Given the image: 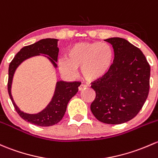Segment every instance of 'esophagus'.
Here are the masks:
<instances>
[{
  "label": "esophagus",
  "mask_w": 158,
  "mask_h": 158,
  "mask_svg": "<svg viewBox=\"0 0 158 158\" xmlns=\"http://www.w3.org/2000/svg\"><path fill=\"white\" fill-rule=\"evenodd\" d=\"M85 86L84 85H79V88H78V90L79 91V92H80V91H82L83 90V89H85Z\"/></svg>",
  "instance_id": "esophagus-1"
}]
</instances>
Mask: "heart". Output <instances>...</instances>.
<instances>
[{"label": "heart", "mask_w": 158, "mask_h": 158, "mask_svg": "<svg viewBox=\"0 0 158 158\" xmlns=\"http://www.w3.org/2000/svg\"><path fill=\"white\" fill-rule=\"evenodd\" d=\"M65 58L66 60L59 63L61 73L71 77L80 68L83 80L93 83L110 72L115 60V51L109 43L82 41L71 45Z\"/></svg>", "instance_id": "1"}]
</instances>
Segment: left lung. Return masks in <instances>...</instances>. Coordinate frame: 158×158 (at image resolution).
I'll return each instance as SVG.
<instances>
[{"label":"left lung","instance_id":"left-lung-1","mask_svg":"<svg viewBox=\"0 0 158 158\" xmlns=\"http://www.w3.org/2000/svg\"><path fill=\"white\" fill-rule=\"evenodd\" d=\"M112 44L115 60L110 72L92 84L96 93L91 104L95 118L121 124L135 117L150 89V65L140 49L121 38L104 40Z\"/></svg>","mask_w":158,"mask_h":158}]
</instances>
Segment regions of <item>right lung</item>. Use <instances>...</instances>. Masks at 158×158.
<instances>
[{"instance_id": "1", "label": "right lung", "mask_w": 158, "mask_h": 158, "mask_svg": "<svg viewBox=\"0 0 158 158\" xmlns=\"http://www.w3.org/2000/svg\"><path fill=\"white\" fill-rule=\"evenodd\" d=\"M58 52H59V49L57 48V39H41L35 44L23 47L15 55L9 65L7 89L8 94L12 101L13 107L21 118L30 123L39 126V127H50V126L55 125L62 119L65 114L68 102L78 92V87L80 84L79 82H66L60 81L57 83L55 93H54L52 101L48 105V107L44 110L37 114H28L21 111L13 102L10 92L13 73L15 72V69L22 61L31 56L38 55L39 54L48 55L50 57H51V59L48 58L51 60L54 66H57L55 61H57Z\"/></svg>"}]
</instances>
